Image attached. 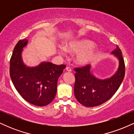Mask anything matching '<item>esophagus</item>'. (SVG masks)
Segmentation results:
<instances>
[{
    "label": "esophagus",
    "instance_id": "1",
    "mask_svg": "<svg viewBox=\"0 0 134 134\" xmlns=\"http://www.w3.org/2000/svg\"><path fill=\"white\" fill-rule=\"evenodd\" d=\"M66 70H67V71H68V72H71L72 69H71V68H70V67H66Z\"/></svg>",
    "mask_w": 134,
    "mask_h": 134
}]
</instances>
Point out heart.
Segmentation results:
<instances>
[{
    "label": "heart",
    "instance_id": "heart-1",
    "mask_svg": "<svg viewBox=\"0 0 134 134\" xmlns=\"http://www.w3.org/2000/svg\"><path fill=\"white\" fill-rule=\"evenodd\" d=\"M93 43L89 40H79L67 44L65 50L70 53H79L75 57V61L78 65H84L90 64L96 54V50L93 47ZM60 53L64 55L65 50L61 49Z\"/></svg>",
    "mask_w": 134,
    "mask_h": 134
}]
</instances>
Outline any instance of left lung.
<instances>
[{
	"instance_id": "obj_1",
	"label": "left lung",
	"mask_w": 134,
	"mask_h": 134,
	"mask_svg": "<svg viewBox=\"0 0 134 134\" xmlns=\"http://www.w3.org/2000/svg\"><path fill=\"white\" fill-rule=\"evenodd\" d=\"M112 53L119 60V67L115 75L101 80L91 73L90 65L74 68V94L81 104L86 107L100 105L110 99L120 86L124 79L125 66L122 53L118 45Z\"/></svg>"
}]
</instances>
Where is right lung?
Returning a JSON list of instances; mask_svg holds the SVG:
<instances>
[{
    "mask_svg": "<svg viewBox=\"0 0 134 134\" xmlns=\"http://www.w3.org/2000/svg\"><path fill=\"white\" fill-rule=\"evenodd\" d=\"M27 43V40H22L15 46L10 59V76L15 88L26 101L43 107L55 98L58 79L66 66L42 62L36 67H26L21 52Z\"/></svg>",
    "mask_w": 134,
    "mask_h": 134,
    "instance_id": "right-lung-1",
    "label": "right lung"
}]
</instances>
